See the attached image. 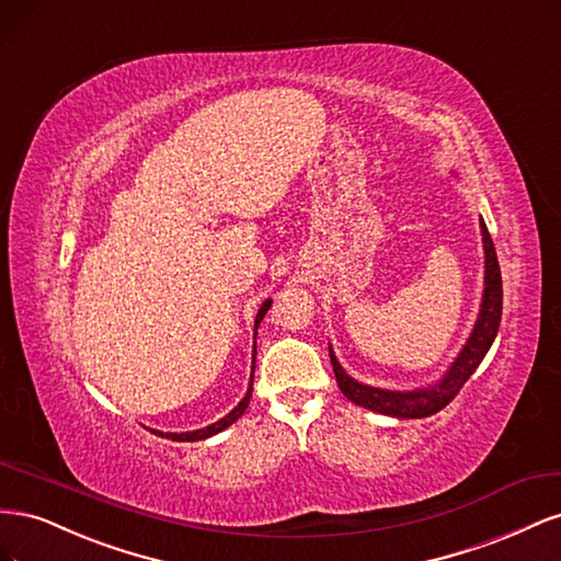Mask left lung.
<instances>
[{"mask_svg":"<svg viewBox=\"0 0 561 561\" xmlns=\"http://www.w3.org/2000/svg\"><path fill=\"white\" fill-rule=\"evenodd\" d=\"M482 227V243H484V295L478 322H474L472 334L468 336L466 346L458 353V358L451 363L447 375L439 379L435 386L416 388V390H383L375 386H365L348 377L344 367L334 358V351L330 346V360L339 388L342 393L355 402L365 407V410L379 412L386 416L396 419H423L437 414L439 410L456 398L458 390L470 379V375L478 365L484 360L486 351L491 348L501 325V311H503V283H501V266L494 250V241H491L489 229L484 219H480Z\"/></svg>","mask_w":561,"mask_h":561,"instance_id":"left-lung-1","label":"left lung"}]
</instances>
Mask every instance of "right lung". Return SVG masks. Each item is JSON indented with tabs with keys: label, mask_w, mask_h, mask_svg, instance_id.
Listing matches in <instances>:
<instances>
[{
	"label": "right lung",
	"mask_w": 561,
	"mask_h": 561,
	"mask_svg": "<svg viewBox=\"0 0 561 561\" xmlns=\"http://www.w3.org/2000/svg\"><path fill=\"white\" fill-rule=\"evenodd\" d=\"M268 307H271V299H266V301L262 304L260 311H257V318H254V334H257V328H260L262 318L266 316ZM254 355H257V348H254V353H252V375H254ZM252 375H250V386H248V393H245V398H243L239 404H236L233 410H231L225 419H219V421L210 423V426L201 428V431H192V433H161V431H151V433H157V435H161V437H171V439H175V443H196V439H206V437H210V435L222 433L225 428H229V426H231L233 421H239V419H241V414L248 410L250 396H252Z\"/></svg>",
	"instance_id": "add662e5"
}]
</instances>
